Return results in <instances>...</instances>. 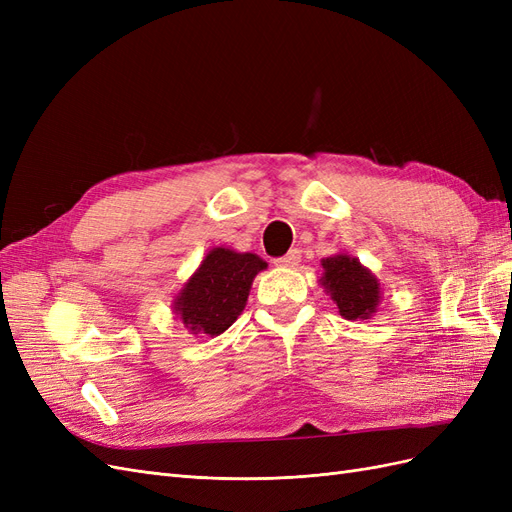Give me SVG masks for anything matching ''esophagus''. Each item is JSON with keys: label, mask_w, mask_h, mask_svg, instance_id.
<instances>
[{"label": "esophagus", "mask_w": 512, "mask_h": 512, "mask_svg": "<svg viewBox=\"0 0 512 512\" xmlns=\"http://www.w3.org/2000/svg\"><path fill=\"white\" fill-rule=\"evenodd\" d=\"M299 262H301V252L299 250H290L288 254L277 258L275 265L277 267H284V269H294V267H299Z\"/></svg>", "instance_id": "1"}]
</instances>
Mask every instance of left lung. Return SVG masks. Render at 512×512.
<instances>
[{"instance_id": "1", "label": "left lung", "mask_w": 512, "mask_h": 512, "mask_svg": "<svg viewBox=\"0 0 512 512\" xmlns=\"http://www.w3.org/2000/svg\"><path fill=\"white\" fill-rule=\"evenodd\" d=\"M322 277L318 284L329 294L346 320H371L382 301L380 280L361 260L339 252L320 260Z\"/></svg>"}]
</instances>
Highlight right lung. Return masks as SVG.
I'll return each mask as SVG.
<instances>
[{"label": "right lung", "instance_id": "obj_1", "mask_svg": "<svg viewBox=\"0 0 512 512\" xmlns=\"http://www.w3.org/2000/svg\"><path fill=\"white\" fill-rule=\"evenodd\" d=\"M267 262L252 252L218 245L175 294L173 312L192 335H222L245 309L254 277Z\"/></svg>", "mask_w": 512, "mask_h": 512}]
</instances>
